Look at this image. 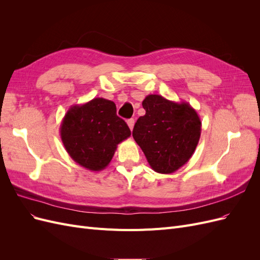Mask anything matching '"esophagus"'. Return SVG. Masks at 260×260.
<instances>
[{
  "label": "esophagus",
  "instance_id": "1",
  "mask_svg": "<svg viewBox=\"0 0 260 260\" xmlns=\"http://www.w3.org/2000/svg\"><path fill=\"white\" fill-rule=\"evenodd\" d=\"M127 123H128V125H129V128H130V130H132L133 129V125H135V119H129L128 121H127Z\"/></svg>",
  "mask_w": 260,
  "mask_h": 260
}]
</instances>
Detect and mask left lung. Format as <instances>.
<instances>
[{"mask_svg": "<svg viewBox=\"0 0 260 260\" xmlns=\"http://www.w3.org/2000/svg\"><path fill=\"white\" fill-rule=\"evenodd\" d=\"M145 115L137 120L133 139L151 168L169 175L185 165L199 144L202 121L187 102L149 94L142 102Z\"/></svg>", "mask_w": 260, "mask_h": 260, "instance_id": "1", "label": "left lung"}]
</instances>
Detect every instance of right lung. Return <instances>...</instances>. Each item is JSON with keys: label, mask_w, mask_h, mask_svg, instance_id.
<instances>
[{"label": "right lung", "mask_w": 260, "mask_h": 260, "mask_svg": "<svg viewBox=\"0 0 260 260\" xmlns=\"http://www.w3.org/2000/svg\"><path fill=\"white\" fill-rule=\"evenodd\" d=\"M59 130L69 156L91 171L105 169L117 145L131 136L127 123L116 115L114 102L103 98L73 105L62 118Z\"/></svg>", "instance_id": "obj_1"}]
</instances>
